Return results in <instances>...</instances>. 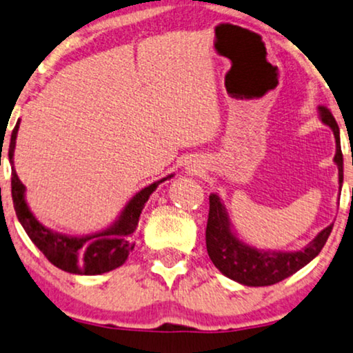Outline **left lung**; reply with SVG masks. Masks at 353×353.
<instances>
[{
    "label": "left lung",
    "instance_id": "8db88e82",
    "mask_svg": "<svg viewBox=\"0 0 353 353\" xmlns=\"http://www.w3.org/2000/svg\"><path fill=\"white\" fill-rule=\"evenodd\" d=\"M321 119L334 132L337 150L334 161L339 168V182L342 185L344 179V159H342V150L339 147V125L332 116V112L326 106H319ZM332 231V224L324 228L312 242L305 247V250L299 252H263L256 250L242 243L231 232L229 228L228 214L224 206L214 194L210 195V211L208 223H206V250L213 261V265L223 272L224 276L231 278L237 283L260 288V285H271L279 283L307 263L313 260L319 252L323 250L324 243Z\"/></svg>",
    "mask_w": 353,
    "mask_h": 353
}]
</instances>
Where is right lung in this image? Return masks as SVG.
I'll use <instances>...</instances> for the list:
<instances>
[{
	"instance_id": "1",
	"label": "right lung",
	"mask_w": 353,
	"mask_h": 353,
	"mask_svg": "<svg viewBox=\"0 0 353 353\" xmlns=\"http://www.w3.org/2000/svg\"><path fill=\"white\" fill-rule=\"evenodd\" d=\"M19 122L11 134V143H9L8 157L12 161L14 147H16V135ZM11 194L12 203L16 210L19 223L26 229L30 241L39 247V250L48 258L59 270L72 272V274H103V272L112 271L128 260L129 253L134 250V231L137 229L140 213H142L145 203L152 195V192L161 184V179L153 182L152 185L145 187L129 201L125 210L122 211L121 218L116 221L112 228L106 229L95 236L85 237H68L61 236L58 232L50 231L41 225L35 216L30 213L29 206L23 199V185L19 181L16 169L12 166L11 174Z\"/></svg>"
}]
</instances>
